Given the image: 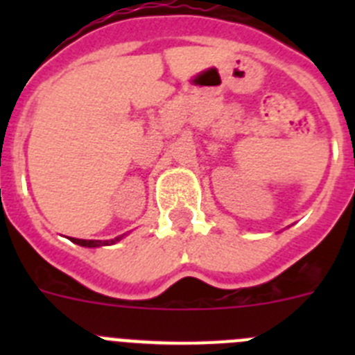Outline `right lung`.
Listing matches in <instances>:
<instances>
[{
  "label": "right lung",
  "instance_id": "add662e5",
  "mask_svg": "<svg viewBox=\"0 0 355 355\" xmlns=\"http://www.w3.org/2000/svg\"><path fill=\"white\" fill-rule=\"evenodd\" d=\"M126 236V234H121L117 238H112V240H80V238H71L76 245L81 247H89V249H96V247H103V245H114L117 241H121L122 238Z\"/></svg>",
  "mask_w": 355,
  "mask_h": 355
}]
</instances>
